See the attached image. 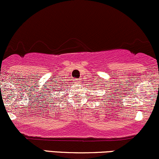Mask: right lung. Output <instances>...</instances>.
Instances as JSON below:
<instances>
[{"mask_svg": "<svg viewBox=\"0 0 159 159\" xmlns=\"http://www.w3.org/2000/svg\"><path fill=\"white\" fill-rule=\"evenodd\" d=\"M61 90H62V89H61ZM57 90H58V89H57V90H55V91H57Z\"/></svg>", "mask_w": 159, "mask_h": 159, "instance_id": "1", "label": "right lung"}]
</instances>
